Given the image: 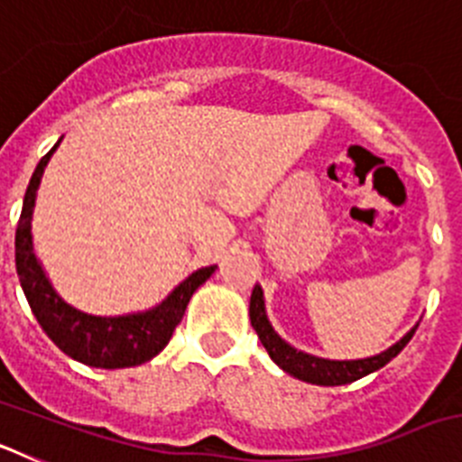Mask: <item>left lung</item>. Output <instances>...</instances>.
Wrapping results in <instances>:
<instances>
[{"instance_id":"obj_1","label":"left lung","mask_w":462,"mask_h":462,"mask_svg":"<svg viewBox=\"0 0 462 462\" xmlns=\"http://www.w3.org/2000/svg\"><path fill=\"white\" fill-rule=\"evenodd\" d=\"M250 319L256 330V336H259L261 345L266 346L268 356H271L284 373L291 374V377L317 383V386H342V383H352L356 382V379L365 377V374L374 373V370L383 368L391 358H395L402 349H405V345L411 340V336H414V330L419 328V324H416L407 336L400 337L393 346H389L386 352L377 354V356L356 358V361H330V358H319L312 356V354L298 352V349H293L289 342H284L277 336L275 328H273L271 321H268L266 317L263 289H261L259 284H256L250 298Z\"/></svg>"}]
</instances>
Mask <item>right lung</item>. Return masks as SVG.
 I'll use <instances>...</instances> for the list:
<instances>
[{
	"label": "right lung",
	"instance_id": "1",
	"mask_svg": "<svg viewBox=\"0 0 462 462\" xmlns=\"http://www.w3.org/2000/svg\"><path fill=\"white\" fill-rule=\"evenodd\" d=\"M62 141V138H60ZM55 148L36 164L30 187L24 191L23 212L15 228V268H18L20 287L27 303L34 312L46 336L73 361H80L89 368H132L157 356L173 336L175 326L180 324L191 293L215 273L217 266L199 268L185 282H180L169 296L145 312L122 314V317H94L64 303L52 289L51 280L41 268L32 245V212L36 203V189L41 175L51 162Z\"/></svg>",
	"mask_w": 462,
	"mask_h": 462
}]
</instances>
